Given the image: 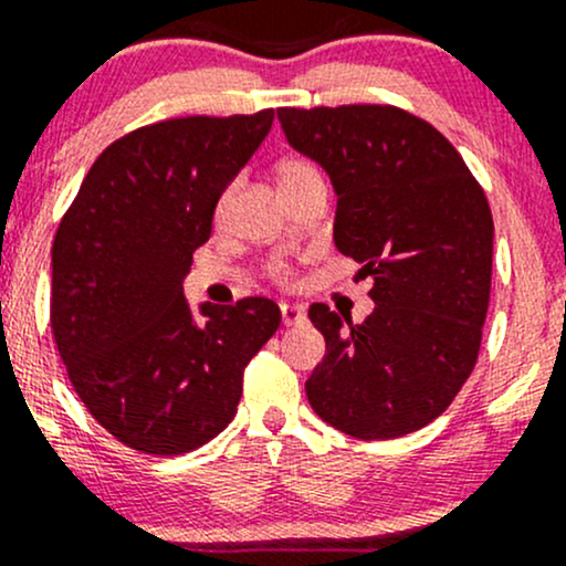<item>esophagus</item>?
<instances>
[{
    "label": "esophagus",
    "mask_w": 566,
    "mask_h": 566,
    "mask_svg": "<svg viewBox=\"0 0 566 566\" xmlns=\"http://www.w3.org/2000/svg\"><path fill=\"white\" fill-rule=\"evenodd\" d=\"M305 318L307 315L302 305H281V321L285 326H296V324H302Z\"/></svg>",
    "instance_id": "obj_1"
}]
</instances>
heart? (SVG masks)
<instances>
[{
    "instance_id": "b5f03b06",
    "label": "heart",
    "mask_w": 566,
    "mask_h": 566,
    "mask_svg": "<svg viewBox=\"0 0 566 566\" xmlns=\"http://www.w3.org/2000/svg\"><path fill=\"white\" fill-rule=\"evenodd\" d=\"M275 178L277 184H281L283 193L296 191V188L310 186V184H324V172H321L318 164L305 159V156H283V159L275 164ZM232 197H234V184H229L216 202L218 218L227 216L229 205H232ZM266 277L275 281L277 285L294 283V272H291V266L283 264V261H270V264H266Z\"/></svg>"
}]
</instances>
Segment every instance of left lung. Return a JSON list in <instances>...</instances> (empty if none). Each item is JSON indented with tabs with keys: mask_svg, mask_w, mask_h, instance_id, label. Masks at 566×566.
Masks as SVG:
<instances>
[{
	"mask_svg": "<svg viewBox=\"0 0 566 566\" xmlns=\"http://www.w3.org/2000/svg\"><path fill=\"white\" fill-rule=\"evenodd\" d=\"M277 118L329 172L337 251L375 277L361 324L310 307L326 339L305 382L310 405L356 440L423 429L478 361L494 251L489 199L459 150L402 107H277Z\"/></svg>",
	"mask_w": 566,
	"mask_h": 566,
	"instance_id": "1",
	"label": "left lung"
}]
</instances>
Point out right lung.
<instances>
[{
  "label": "right lung",
  "instance_id": "add662e5",
  "mask_svg": "<svg viewBox=\"0 0 566 566\" xmlns=\"http://www.w3.org/2000/svg\"><path fill=\"white\" fill-rule=\"evenodd\" d=\"M272 111L184 115L102 150L53 240L51 329L81 402L118 442L180 455L229 427L248 361L281 326L264 296L191 318L184 275Z\"/></svg>",
  "mask_w": 566,
  "mask_h": 566
}]
</instances>
